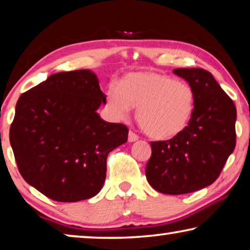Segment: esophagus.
Segmentation results:
<instances>
[{
  "label": "esophagus",
  "mask_w": 250,
  "mask_h": 250,
  "mask_svg": "<svg viewBox=\"0 0 250 250\" xmlns=\"http://www.w3.org/2000/svg\"><path fill=\"white\" fill-rule=\"evenodd\" d=\"M139 140V135H136L134 132L128 133V142H135Z\"/></svg>",
  "instance_id": "1"
}]
</instances>
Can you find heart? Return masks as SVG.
Wrapping results in <instances>:
<instances>
[{
	"instance_id": "obj_1",
	"label": "heart",
	"mask_w": 250,
	"mask_h": 250,
	"mask_svg": "<svg viewBox=\"0 0 250 250\" xmlns=\"http://www.w3.org/2000/svg\"><path fill=\"white\" fill-rule=\"evenodd\" d=\"M193 88L157 73H133L108 92V104L117 117L136 110L140 127L155 140H168L182 133L194 110Z\"/></svg>"
}]
</instances>
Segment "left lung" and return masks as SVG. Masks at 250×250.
<instances>
[{"mask_svg": "<svg viewBox=\"0 0 250 250\" xmlns=\"http://www.w3.org/2000/svg\"><path fill=\"white\" fill-rule=\"evenodd\" d=\"M173 73L193 88V115L175 138L151 142L146 176L158 192L183 194L210 186L221 174L235 146L237 109L209 71L177 68Z\"/></svg>", "mask_w": 250, "mask_h": 250, "instance_id": "obj_1", "label": "left lung"}]
</instances>
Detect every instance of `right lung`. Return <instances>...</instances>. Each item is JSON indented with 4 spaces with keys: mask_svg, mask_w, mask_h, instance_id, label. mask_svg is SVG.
<instances>
[{
    "mask_svg": "<svg viewBox=\"0 0 250 250\" xmlns=\"http://www.w3.org/2000/svg\"><path fill=\"white\" fill-rule=\"evenodd\" d=\"M97 75L61 71L20 95L10 143L23 180L50 199L75 203L102 189L108 153L127 141L124 124L104 121Z\"/></svg>",
    "mask_w": 250,
    "mask_h": 250,
    "instance_id": "1",
    "label": "right lung"
}]
</instances>
